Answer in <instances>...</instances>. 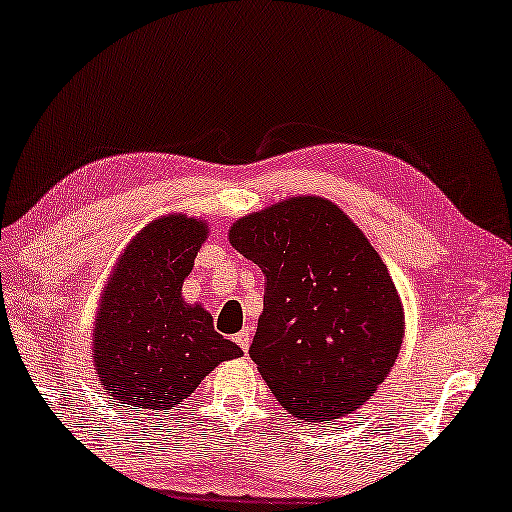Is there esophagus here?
<instances>
[{
  "instance_id": "1",
  "label": "esophagus",
  "mask_w": 512,
  "mask_h": 512,
  "mask_svg": "<svg viewBox=\"0 0 512 512\" xmlns=\"http://www.w3.org/2000/svg\"><path fill=\"white\" fill-rule=\"evenodd\" d=\"M233 342H236V345L247 354V351H249V342H251V333H249L247 329H242L240 333L233 335Z\"/></svg>"
}]
</instances>
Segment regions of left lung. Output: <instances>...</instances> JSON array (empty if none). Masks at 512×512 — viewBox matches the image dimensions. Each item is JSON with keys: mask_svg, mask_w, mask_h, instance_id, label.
<instances>
[{"mask_svg": "<svg viewBox=\"0 0 512 512\" xmlns=\"http://www.w3.org/2000/svg\"><path fill=\"white\" fill-rule=\"evenodd\" d=\"M231 245L265 274L249 356L290 415L329 422L388 376L404 313L388 267L331 201L295 197L231 226Z\"/></svg>", "mask_w": 512, "mask_h": 512, "instance_id": "8db88e82", "label": "left lung"}]
</instances>
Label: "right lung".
Masks as SVG:
<instances>
[{"label": "right lung", "mask_w": 512, "mask_h": 512, "mask_svg": "<svg viewBox=\"0 0 512 512\" xmlns=\"http://www.w3.org/2000/svg\"><path fill=\"white\" fill-rule=\"evenodd\" d=\"M208 229L186 215L145 226L104 290L95 324V365L108 399L124 410H170L222 360L242 356L213 317L181 297Z\"/></svg>", "instance_id": "add662e5"}]
</instances>
